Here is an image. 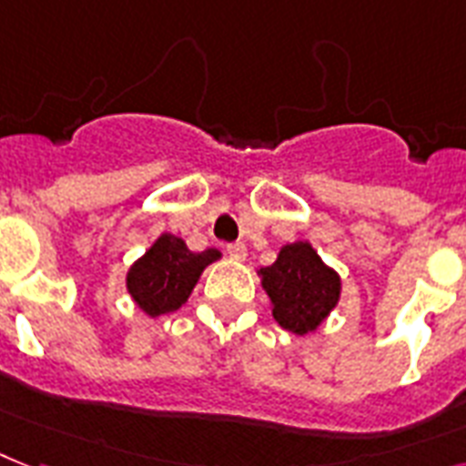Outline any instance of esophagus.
<instances>
[{
    "instance_id": "esophagus-1",
    "label": "esophagus",
    "mask_w": 466,
    "mask_h": 466,
    "mask_svg": "<svg viewBox=\"0 0 466 466\" xmlns=\"http://www.w3.org/2000/svg\"><path fill=\"white\" fill-rule=\"evenodd\" d=\"M226 250H228V258L233 259H245V255H248V248L243 243H230Z\"/></svg>"
}]
</instances>
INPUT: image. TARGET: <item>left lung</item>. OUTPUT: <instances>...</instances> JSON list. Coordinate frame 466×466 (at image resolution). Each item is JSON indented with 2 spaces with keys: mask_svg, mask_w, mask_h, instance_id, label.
<instances>
[{
  "mask_svg": "<svg viewBox=\"0 0 466 466\" xmlns=\"http://www.w3.org/2000/svg\"><path fill=\"white\" fill-rule=\"evenodd\" d=\"M259 274L272 299L274 320L297 335L316 330L340 299V277L309 243L284 245L274 265L262 267Z\"/></svg>",
  "mask_w": 466,
  "mask_h": 466,
  "instance_id": "8db88e82",
  "label": "left lung"
}]
</instances>
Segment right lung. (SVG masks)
Segmentation results:
<instances>
[{"instance_id": "right-lung-1", "label": "right lung", "mask_w": 466, "mask_h": 466, "mask_svg": "<svg viewBox=\"0 0 466 466\" xmlns=\"http://www.w3.org/2000/svg\"><path fill=\"white\" fill-rule=\"evenodd\" d=\"M221 258V252L208 248L192 252L182 238L160 236L143 258L131 267L126 277L133 301L147 316L177 311L189 299L204 267Z\"/></svg>"}]
</instances>
